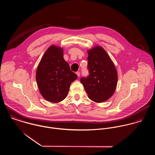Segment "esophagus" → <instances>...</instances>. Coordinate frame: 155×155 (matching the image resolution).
I'll return each instance as SVG.
<instances>
[{"label": "esophagus", "instance_id": "1", "mask_svg": "<svg viewBox=\"0 0 155 155\" xmlns=\"http://www.w3.org/2000/svg\"><path fill=\"white\" fill-rule=\"evenodd\" d=\"M76 73V74H77V76H78V77H79V76H80L81 73H80V72H79V71H77Z\"/></svg>", "mask_w": 155, "mask_h": 155}]
</instances>
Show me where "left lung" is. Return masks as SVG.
<instances>
[{"mask_svg":"<svg viewBox=\"0 0 155 155\" xmlns=\"http://www.w3.org/2000/svg\"><path fill=\"white\" fill-rule=\"evenodd\" d=\"M87 77H82L81 82L88 97L97 103L105 101L113 94L117 85V74L115 66L105 50L95 46L88 51Z\"/></svg>","mask_w":155,"mask_h":155,"instance_id":"obj_1","label":"left lung"}]
</instances>
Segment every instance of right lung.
<instances>
[{
  "mask_svg": "<svg viewBox=\"0 0 155 155\" xmlns=\"http://www.w3.org/2000/svg\"><path fill=\"white\" fill-rule=\"evenodd\" d=\"M36 81L45 100L58 103L66 97L70 84L78 78L63 58V49L52 45L45 52L36 71Z\"/></svg>",
  "mask_w": 155,
  "mask_h": 155,
  "instance_id": "right-lung-1",
  "label": "right lung"
}]
</instances>
